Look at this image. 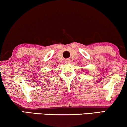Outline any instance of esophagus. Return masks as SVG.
<instances>
[{
  "mask_svg": "<svg viewBox=\"0 0 127 127\" xmlns=\"http://www.w3.org/2000/svg\"><path fill=\"white\" fill-rule=\"evenodd\" d=\"M65 63L68 64V63H70V59H66L65 60Z\"/></svg>",
  "mask_w": 127,
  "mask_h": 127,
  "instance_id": "esophagus-1",
  "label": "esophagus"
}]
</instances>
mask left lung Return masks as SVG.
<instances>
[{
	"mask_svg": "<svg viewBox=\"0 0 127 127\" xmlns=\"http://www.w3.org/2000/svg\"><path fill=\"white\" fill-rule=\"evenodd\" d=\"M87 73H88V72H87Z\"/></svg>",
	"mask_w": 127,
	"mask_h": 127,
	"instance_id": "obj_1",
	"label": "left lung"
}]
</instances>
